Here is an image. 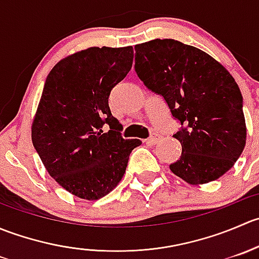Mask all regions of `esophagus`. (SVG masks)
Segmentation results:
<instances>
[{
	"instance_id": "1",
	"label": "esophagus",
	"mask_w": 259,
	"mask_h": 259,
	"mask_svg": "<svg viewBox=\"0 0 259 259\" xmlns=\"http://www.w3.org/2000/svg\"><path fill=\"white\" fill-rule=\"evenodd\" d=\"M160 139H161V135L158 134V133H154V134H151V137L148 139V144L155 145L158 144V142Z\"/></svg>"
}]
</instances>
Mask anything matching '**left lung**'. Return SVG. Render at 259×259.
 <instances>
[{"instance_id": "1", "label": "left lung", "mask_w": 259, "mask_h": 259, "mask_svg": "<svg viewBox=\"0 0 259 259\" xmlns=\"http://www.w3.org/2000/svg\"><path fill=\"white\" fill-rule=\"evenodd\" d=\"M135 52L138 77L182 125L174 134L182 155L170 170L193 185L218 179L238 160L247 135L233 76L204 51L171 38L140 44Z\"/></svg>"}]
</instances>
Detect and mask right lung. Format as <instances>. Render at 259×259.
<instances>
[{
    "label": "right lung",
    "mask_w": 259,
    "mask_h": 259,
    "mask_svg": "<svg viewBox=\"0 0 259 259\" xmlns=\"http://www.w3.org/2000/svg\"><path fill=\"white\" fill-rule=\"evenodd\" d=\"M133 57V46L86 49L57 62L45 81L33 146L50 176L81 199L109 194L142 144L121 137L122 125L109 108L111 90L130 71Z\"/></svg>",
    "instance_id": "add662e5"
}]
</instances>
